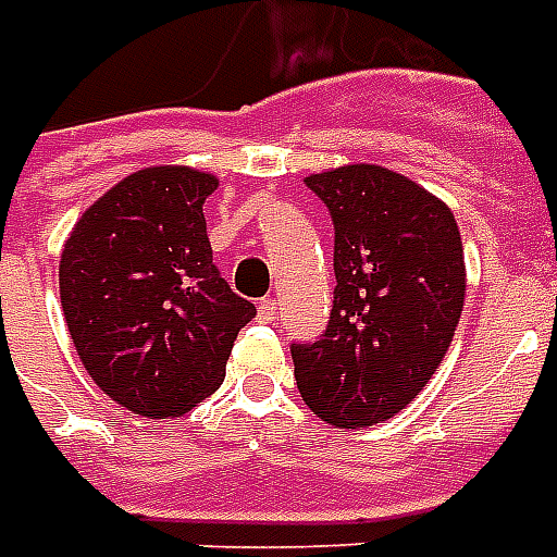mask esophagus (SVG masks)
Masks as SVG:
<instances>
[{
	"instance_id": "1",
	"label": "esophagus",
	"mask_w": 557,
	"mask_h": 557,
	"mask_svg": "<svg viewBox=\"0 0 557 557\" xmlns=\"http://www.w3.org/2000/svg\"><path fill=\"white\" fill-rule=\"evenodd\" d=\"M259 321H265V324H271V321H277L280 315V304L274 298H265L259 300Z\"/></svg>"
}]
</instances>
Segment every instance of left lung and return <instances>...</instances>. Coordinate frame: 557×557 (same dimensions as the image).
Here are the masks:
<instances>
[{
  "label": "left lung",
  "mask_w": 557,
  "mask_h": 557,
  "mask_svg": "<svg viewBox=\"0 0 557 557\" xmlns=\"http://www.w3.org/2000/svg\"><path fill=\"white\" fill-rule=\"evenodd\" d=\"M333 221V310L315 342L292 345L300 398L336 428L401 413L446 357L467 295L455 215L377 164L304 180Z\"/></svg>",
  "instance_id": "obj_1"
}]
</instances>
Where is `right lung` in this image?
<instances>
[{"label":"right lung","mask_w":557,"mask_h":557,"mask_svg":"<svg viewBox=\"0 0 557 557\" xmlns=\"http://www.w3.org/2000/svg\"><path fill=\"white\" fill-rule=\"evenodd\" d=\"M218 180L147 168L90 206L61 250L59 289L82 366L111 401L188 413L221 386L257 307L212 262L203 203Z\"/></svg>","instance_id":"add662e5"}]
</instances>
